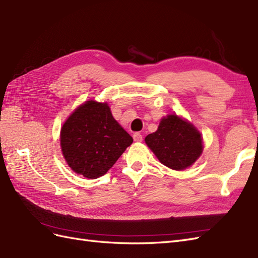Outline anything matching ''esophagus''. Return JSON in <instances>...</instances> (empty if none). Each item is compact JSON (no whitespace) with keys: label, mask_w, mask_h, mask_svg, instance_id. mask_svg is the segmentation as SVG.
Wrapping results in <instances>:
<instances>
[{"label":"esophagus","mask_w":258,"mask_h":258,"mask_svg":"<svg viewBox=\"0 0 258 258\" xmlns=\"http://www.w3.org/2000/svg\"><path fill=\"white\" fill-rule=\"evenodd\" d=\"M142 139H143V137H142V135H141V134H139V133H136V134L134 135V140H135L136 142H141V141H142Z\"/></svg>","instance_id":"1"}]
</instances>
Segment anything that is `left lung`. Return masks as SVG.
Listing matches in <instances>:
<instances>
[{
	"instance_id": "obj_1",
	"label": "left lung",
	"mask_w": 258,
	"mask_h": 258,
	"mask_svg": "<svg viewBox=\"0 0 258 258\" xmlns=\"http://www.w3.org/2000/svg\"><path fill=\"white\" fill-rule=\"evenodd\" d=\"M144 140L162 164L175 171L191 166L204 149L196 127L177 115L162 118L158 130Z\"/></svg>"
}]
</instances>
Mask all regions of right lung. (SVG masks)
I'll list each match as a JSON object with an SVG mask.
<instances>
[{"instance_id": "obj_1", "label": "right lung", "mask_w": 258, "mask_h": 258, "mask_svg": "<svg viewBox=\"0 0 258 258\" xmlns=\"http://www.w3.org/2000/svg\"><path fill=\"white\" fill-rule=\"evenodd\" d=\"M127 131L112 117L107 103L87 100L61 128L62 154L77 174L97 178L107 173L131 143Z\"/></svg>"}]
</instances>
